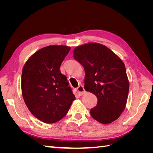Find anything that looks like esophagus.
I'll use <instances>...</instances> for the list:
<instances>
[{
	"label": "esophagus",
	"mask_w": 153,
	"mask_h": 153,
	"mask_svg": "<svg viewBox=\"0 0 153 153\" xmlns=\"http://www.w3.org/2000/svg\"><path fill=\"white\" fill-rule=\"evenodd\" d=\"M76 90H77L78 93L80 95H83L85 92V91L84 89V86H83V85H79V86H78L77 87Z\"/></svg>",
	"instance_id": "34e87169"
}]
</instances>
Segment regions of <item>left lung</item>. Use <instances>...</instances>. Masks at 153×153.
Listing matches in <instances>:
<instances>
[{
    "label": "left lung",
    "instance_id": "obj_1",
    "mask_svg": "<svg viewBox=\"0 0 153 153\" xmlns=\"http://www.w3.org/2000/svg\"><path fill=\"white\" fill-rule=\"evenodd\" d=\"M73 57L84 68L85 90L98 99L90 111L92 117L102 124L115 121L126 107L129 92L123 61L106 46L96 43L76 47Z\"/></svg>",
    "mask_w": 153,
    "mask_h": 153
}]
</instances>
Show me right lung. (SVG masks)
<instances>
[{"label": "right lung", "instance_id": "right-lung-1", "mask_svg": "<svg viewBox=\"0 0 153 153\" xmlns=\"http://www.w3.org/2000/svg\"><path fill=\"white\" fill-rule=\"evenodd\" d=\"M70 48L64 45L44 47L32 55L23 68V98L32 114L43 123L62 119L75 100L60 69Z\"/></svg>", "mask_w": 153, "mask_h": 153}]
</instances>
